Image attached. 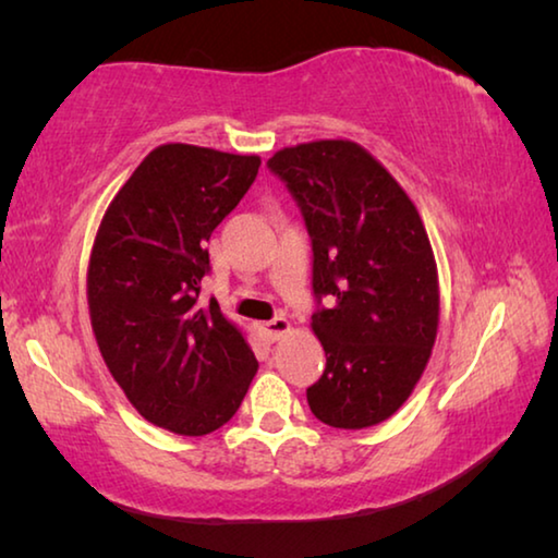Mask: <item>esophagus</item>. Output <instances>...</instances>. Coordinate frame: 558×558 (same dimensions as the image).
Wrapping results in <instances>:
<instances>
[{
	"instance_id": "1",
	"label": "esophagus",
	"mask_w": 558,
	"mask_h": 558,
	"mask_svg": "<svg viewBox=\"0 0 558 558\" xmlns=\"http://www.w3.org/2000/svg\"><path fill=\"white\" fill-rule=\"evenodd\" d=\"M288 329H290V323L286 317H272V319H268V323H263V332H266L270 342H276V339L286 335Z\"/></svg>"
}]
</instances>
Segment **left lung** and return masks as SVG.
<instances>
[{"mask_svg": "<svg viewBox=\"0 0 558 558\" xmlns=\"http://www.w3.org/2000/svg\"><path fill=\"white\" fill-rule=\"evenodd\" d=\"M313 241V329L327 366L307 403L332 428H369L401 409L438 332L428 233L399 182L349 140L268 159ZM326 305H322V300Z\"/></svg>", "mask_w": 558, "mask_h": 558, "instance_id": "1", "label": "left lung"}]
</instances>
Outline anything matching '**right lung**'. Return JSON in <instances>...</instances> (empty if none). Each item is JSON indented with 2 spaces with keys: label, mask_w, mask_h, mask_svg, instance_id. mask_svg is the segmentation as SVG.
<instances>
[{
  "label": "right lung",
  "mask_w": 558,
  "mask_h": 558,
  "mask_svg": "<svg viewBox=\"0 0 558 558\" xmlns=\"http://www.w3.org/2000/svg\"><path fill=\"white\" fill-rule=\"evenodd\" d=\"M260 157L162 145L110 202L93 243L88 307L100 354L140 415L206 436L258 372L243 335L204 302L216 226L256 182Z\"/></svg>",
  "instance_id": "obj_1"
}]
</instances>
